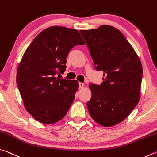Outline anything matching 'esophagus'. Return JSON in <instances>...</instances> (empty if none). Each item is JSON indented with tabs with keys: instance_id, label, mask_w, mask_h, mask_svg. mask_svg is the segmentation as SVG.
Masks as SVG:
<instances>
[{
	"instance_id": "esophagus-1",
	"label": "esophagus",
	"mask_w": 157,
	"mask_h": 157,
	"mask_svg": "<svg viewBox=\"0 0 157 157\" xmlns=\"http://www.w3.org/2000/svg\"><path fill=\"white\" fill-rule=\"evenodd\" d=\"M84 86V84L82 83V82H79V88L82 89V88H83Z\"/></svg>"
}]
</instances>
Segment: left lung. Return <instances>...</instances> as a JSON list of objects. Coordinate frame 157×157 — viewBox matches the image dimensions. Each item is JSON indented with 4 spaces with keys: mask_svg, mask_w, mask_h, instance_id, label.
Returning a JSON list of instances; mask_svg holds the SVG:
<instances>
[{
    "mask_svg": "<svg viewBox=\"0 0 157 157\" xmlns=\"http://www.w3.org/2000/svg\"><path fill=\"white\" fill-rule=\"evenodd\" d=\"M95 68L102 71L103 82L90 84L91 98L86 103L91 118L111 127L124 121L140 100L141 62L123 33L111 25L80 30Z\"/></svg>",
    "mask_w": 157,
    "mask_h": 157,
    "instance_id": "8db88e82",
    "label": "left lung"
}]
</instances>
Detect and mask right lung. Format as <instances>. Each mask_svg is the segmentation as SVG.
Listing matches in <instances>:
<instances>
[{"label":"right lung","instance_id":"1","mask_svg":"<svg viewBox=\"0 0 157 157\" xmlns=\"http://www.w3.org/2000/svg\"><path fill=\"white\" fill-rule=\"evenodd\" d=\"M84 44L77 30L52 26L41 32L26 49L17 69V84L25 109L37 121L52 124L66 115L79 84L56 75L65 71L70 50Z\"/></svg>","mask_w":157,"mask_h":157}]
</instances>
